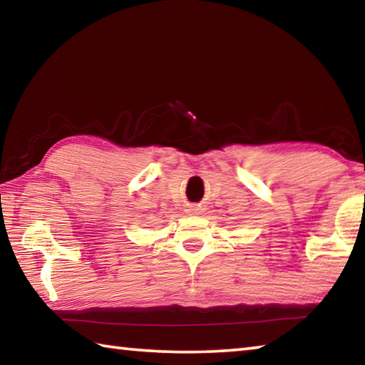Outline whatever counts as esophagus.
I'll use <instances>...</instances> for the list:
<instances>
[{"instance_id": "34e87169", "label": "esophagus", "mask_w": 365, "mask_h": 365, "mask_svg": "<svg viewBox=\"0 0 365 365\" xmlns=\"http://www.w3.org/2000/svg\"><path fill=\"white\" fill-rule=\"evenodd\" d=\"M191 211H197V209H195V207H193V209H191Z\"/></svg>"}]
</instances>
